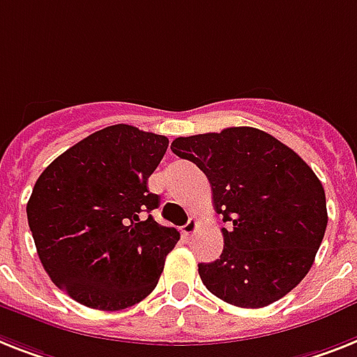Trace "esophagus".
<instances>
[{
	"instance_id": "esophagus-1",
	"label": "esophagus",
	"mask_w": 357,
	"mask_h": 357,
	"mask_svg": "<svg viewBox=\"0 0 357 357\" xmlns=\"http://www.w3.org/2000/svg\"><path fill=\"white\" fill-rule=\"evenodd\" d=\"M197 229H199V220H197L195 217H191V219L188 220V222H185L184 226H182V234L190 237V235L195 234Z\"/></svg>"
}]
</instances>
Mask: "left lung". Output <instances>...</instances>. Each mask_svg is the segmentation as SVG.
I'll list each match as a JSON object with an SVG mask.
<instances>
[{"instance_id": "obj_1", "label": "left lung", "mask_w": 357, "mask_h": 357, "mask_svg": "<svg viewBox=\"0 0 357 357\" xmlns=\"http://www.w3.org/2000/svg\"><path fill=\"white\" fill-rule=\"evenodd\" d=\"M172 151L204 172L215 211L229 222L220 257L199 264L206 288L241 308L272 305L294 290L328 222L325 190L312 167L255 128L178 137Z\"/></svg>"}]
</instances>
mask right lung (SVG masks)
Segmentation results:
<instances>
[{"label":"right lung","mask_w":357,"mask_h":357,"mask_svg":"<svg viewBox=\"0 0 357 357\" xmlns=\"http://www.w3.org/2000/svg\"><path fill=\"white\" fill-rule=\"evenodd\" d=\"M162 135L116 123L52 160L34 184L26 219L38 257L79 305L123 310L157 287L181 234L151 217L147 178L167 149Z\"/></svg>","instance_id":"obj_1"}]
</instances>
